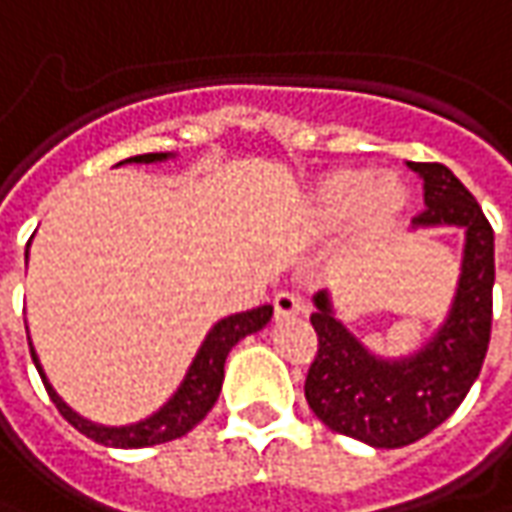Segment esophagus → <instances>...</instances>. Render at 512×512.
Here are the masks:
<instances>
[{"label":"esophagus","instance_id":"esophagus-1","mask_svg":"<svg viewBox=\"0 0 512 512\" xmlns=\"http://www.w3.org/2000/svg\"><path fill=\"white\" fill-rule=\"evenodd\" d=\"M305 311H308V302L302 300L300 294H294V291H280L274 297V314H277V319H288V316L305 314Z\"/></svg>","mask_w":512,"mask_h":512}]
</instances>
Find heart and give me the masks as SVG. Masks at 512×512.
Wrapping results in <instances>:
<instances>
[{"label": "heart", "instance_id": "b5f03b06", "mask_svg": "<svg viewBox=\"0 0 512 512\" xmlns=\"http://www.w3.org/2000/svg\"><path fill=\"white\" fill-rule=\"evenodd\" d=\"M406 207V187L389 173L333 170L314 190V218L322 227H339L350 221L358 238H375L395 227Z\"/></svg>", "mask_w": 512, "mask_h": 512}]
</instances>
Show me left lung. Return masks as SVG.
I'll return each mask as SVG.
<instances>
[{
    "label": "left lung",
    "instance_id": "8db88e82",
    "mask_svg": "<svg viewBox=\"0 0 512 512\" xmlns=\"http://www.w3.org/2000/svg\"><path fill=\"white\" fill-rule=\"evenodd\" d=\"M423 179L426 210L412 227L465 229L457 294L446 322L412 356L373 353L336 316L328 291L311 314L319 350L305 378V401L328 429L373 448L426 437L465 401L488 353L493 322V229L465 184L437 162H406Z\"/></svg>",
    "mask_w": 512,
    "mask_h": 512
}]
</instances>
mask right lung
I'll return each mask as SVG.
<instances>
[{
	"mask_svg": "<svg viewBox=\"0 0 512 512\" xmlns=\"http://www.w3.org/2000/svg\"><path fill=\"white\" fill-rule=\"evenodd\" d=\"M176 154H139L125 159V162H137V165H154V162H165V159H173ZM120 162V165H125ZM30 246V243H27ZM274 308L271 305H260V308H252V311H243V314H232L218 319L210 328V333L204 336V342L198 347L193 364L187 367L182 384L168 398V403H162L156 409L154 415H148L145 420H137V423H128V426H103V423H95L89 417L78 415L69 403L55 392V387L50 384V378L44 373L41 361H38V353L30 336V356H33V364H36L38 375L44 381V387L50 392L52 403L58 406V412L75 426V429L86 434L89 440H95L100 446H114V448H145V446H159V443H168V440H176V437H184L187 431L193 429L196 423H201L207 412H210L215 401H218V392H221V384H224V364H227L229 350L235 344L252 336L257 330H263L269 325Z\"/></svg>",
	"mask_w": 512,
	"mask_h": 512,
	"instance_id": "1",
	"label": "right lung"
}]
</instances>
